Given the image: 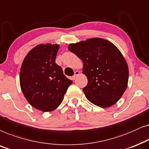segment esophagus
Returning a JSON list of instances; mask_svg holds the SVG:
<instances>
[{"label":"esophagus","instance_id":"34e87169","mask_svg":"<svg viewBox=\"0 0 149 149\" xmlns=\"http://www.w3.org/2000/svg\"><path fill=\"white\" fill-rule=\"evenodd\" d=\"M80 71H75V73H74V76H73V77H72V79L73 80H75V79H76V78L77 76H78V75H80Z\"/></svg>","mask_w":149,"mask_h":149}]
</instances>
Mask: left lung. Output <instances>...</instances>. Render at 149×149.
Wrapping results in <instances>:
<instances>
[{"instance_id": "obj_1", "label": "left lung", "mask_w": 149, "mask_h": 149, "mask_svg": "<svg viewBox=\"0 0 149 149\" xmlns=\"http://www.w3.org/2000/svg\"><path fill=\"white\" fill-rule=\"evenodd\" d=\"M69 50L83 62L88 84L83 92L89 102L101 108L116 104L127 87L129 69L117 47L102 38L72 43Z\"/></svg>"}]
</instances>
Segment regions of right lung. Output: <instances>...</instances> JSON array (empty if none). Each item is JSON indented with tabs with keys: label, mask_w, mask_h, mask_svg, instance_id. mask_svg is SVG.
<instances>
[{
	"label": "right lung",
	"mask_w": 149,
	"mask_h": 149,
	"mask_svg": "<svg viewBox=\"0 0 149 149\" xmlns=\"http://www.w3.org/2000/svg\"><path fill=\"white\" fill-rule=\"evenodd\" d=\"M57 44H40L28 53L19 73L20 87L28 102L43 112L52 111L63 102L72 84L55 63Z\"/></svg>",
	"instance_id": "1"
}]
</instances>
